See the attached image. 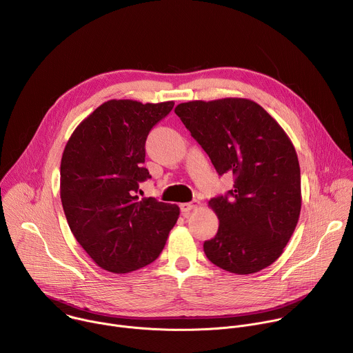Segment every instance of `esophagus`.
Masks as SVG:
<instances>
[{"instance_id":"1","label":"esophagus","mask_w":353,"mask_h":353,"mask_svg":"<svg viewBox=\"0 0 353 353\" xmlns=\"http://www.w3.org/2000/svg\"><path fill=\"white\" fill-rule=\"evenodd\" d=\"M199 205H201L199 201H194V203H184V204H180V211H181L183 214H188L190 211L198 208Z\"/></svg>"}]
</instances>
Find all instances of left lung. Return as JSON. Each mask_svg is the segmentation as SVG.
Returning <instances> with one entry per match:
<instances>
[{
	"label": "left lung",
	"instance_id": "8db88e82",
	"mask_svg": "<svg viewBox=\"0 0 353 353\" xmlns=\"http://www.w3.org/2000/svg\"><path fill=\"white\" fill-rule=\"evenodd\" d=\"M194 139L233 190L212 198L218 233L204 253L232 274L259 272L275 263L292 237L301 208L300 166L294 146L259 103L243 97L191 100L176 106Z\"/></svg>",
	"mask_w": 353,
	"mask_h": 353
}]
</instances>
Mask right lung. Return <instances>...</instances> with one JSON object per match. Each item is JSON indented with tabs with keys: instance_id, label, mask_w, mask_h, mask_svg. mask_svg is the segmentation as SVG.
I'll return each instance as SVG.
<instances>
[{
	"instance_id": "add662e5",
	"label": "right lung",
	"mask_w": 353,
	"mask_h": 353,
	"mask_svg": "<svg viewBox=\"0 0 353 353\" xmlns=\"http://www.w3.org/2000/svg\"><path fill=\"white\" fill-rule=\"evenodd\" d=\"M174 102L112 99L71 134L61 158L60 196L68 226L88 256L113 274L154 263L180 208L137 195L149 179L145 141Z\"/></svg>"
}]
</instances>
